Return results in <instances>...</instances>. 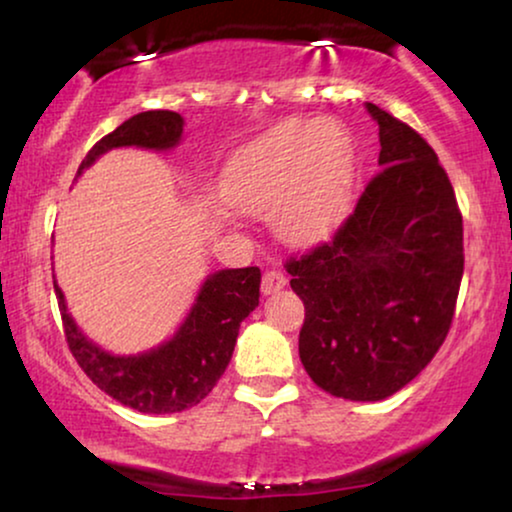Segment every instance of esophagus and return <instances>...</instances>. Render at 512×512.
I'll list each match as a JSON object with an SVG mask.
<instances>
[{"label":"esophagus","instance_id":"esophagus-1","mask_svg":"<svg viewBox=\"0 0 512 512\" xmlns=\"http://www.w3.org/2000/svg\"><path fill=\"white\" fill-rule=\"evenodd\" d=\"M284 286H286V275H284V272L265 270L263 284H261V291L265 293V296H270V293L284 289Z\"/></svg>","mask_w":512,"mask_h":512}]
</instances>
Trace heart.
<instances>
[{
	"mask_svg": "<svg viewBox=\"0 0 512 512\" xmlns=\"http://www.w3.org/2000/svg\"><path fill=\"white\" fill-rule=\"evenodd\" d=\"M352 179V144L340 125L289 121L237 153L228 191L249 212H275L284 237L310 242L345 212Z\"/></svg>",
	"mask_w": 512,
	"mask_h": 512,
	"instance_id": "b5f03b06",
	"label": "heart"
}]
</instances>
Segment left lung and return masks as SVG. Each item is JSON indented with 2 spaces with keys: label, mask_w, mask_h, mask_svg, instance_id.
<instances>
[{
  "label": "left lung",
  "mask_w": 512,
  "mask_h": 512,
  "mask_svg": "<svg viewBox=\"0 0 512 512\" xmlns=\"http://www.w3.org/2000/svg\"><path fill=\"white\" fill-rule=\"evenodd\" d=\"M380 172L328 242L286 258L305 305L300 361L349 401H382L422 373L450 333L464 223L426 139L375 104Z\"/></svg>",
  "instance_id": "obj_1"
}]
</instances>
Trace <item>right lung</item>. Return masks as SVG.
Wrapping results in <instances>:
<instances>
[{"instance_id":"obj_1","label":"right lung","mask_w":512,"mask_h":512,"mask_svg":"<svg viewBox=\"0 0 512 512\" xmlns=\"http://www.w3.org/2000/svg\"><path fill=\"white\" fill-rule=\"evenodd\" d=\"M184 118L177 111H142L88 151L76 177L97 156L118 146L165 151L179 144ZM69 352L93 384L137 412L167 415L198 405L233 356L240 324L256 310L261 296V270H219L207 277L179 331L165 345L139 356H114L90 342L69 317L65 296L53 282Z\"/></svg>"}]
</instances>
